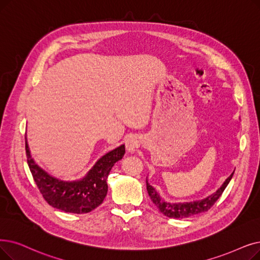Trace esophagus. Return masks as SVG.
I'll list each match as a JSON object with an SVG mask.
<instances>
[{"mask_svg": "<svg viewBox=\"0 0 260 260\" xmlns=\"http://www.w3.org/2000/svg\"><path fill=\"white\" fill-rule=\"evenodd\" d=\"M125 146H126V150L129 152V153H134L135 151L137 150V148L139 146V143H138V140L136 137L134 136H131L126 139L125 141Z\"/></svg>", "mask_w": 260, "mask_h": 260, "instance_id": "obj_1", "label": "esophagus"}]
</instances>
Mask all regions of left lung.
I'll use <instances>...</instances> for the list:
<instances>
[{
    "instance_id": "8db88e82",
    "label": "left lung",
    "mask_w": 260,
    "mask_h": 260,
    "mask_svg": "<svg viewBox=\"0 0 260 260\" xmlns=\"http://www.w3.org/2000/svg\"><path fill=\"white\" fill-rule=\"evenodd\" d=\"M234 172L226 179H225V182L222 184V186L216 191V192H213L212 194L206 197L205 199L197 200V201L184 202V203L167 202L160 197L159 193H158V191L152 185H150V183L148 182V178H146V189H148V193L152 202L156 205L158 210H159L161 213H164L165 216L169 218L184 219V218L194 216V214L205 212L208 209H210V207H212L214 203L218 201V199L221 197L225 188H226L228 185L230 184L231 179L234 175Z\"/></svg>"
}]
</instances>
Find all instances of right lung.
<instances>
[{
	"label": "right lung",
	"mask_w": 260,
	"mask_h": 260,
	"mask_svg": "<svg viewBox=\"0 0 260 260\" xmlns=\"http://www.w3.org/2000/svg\"><path fill=\"white\" fill-rule=\"evenodd\" d=\"M27 164L42 197L49 204L59 210L71 213H87L102 204L107 194V177L114 165L122 159L125 145L111 150L93 165L80 179L63 180L42 169L30 155L25 137Z\"/></svg>",
	"instance_id": "add662e5"
}]
</instances>
